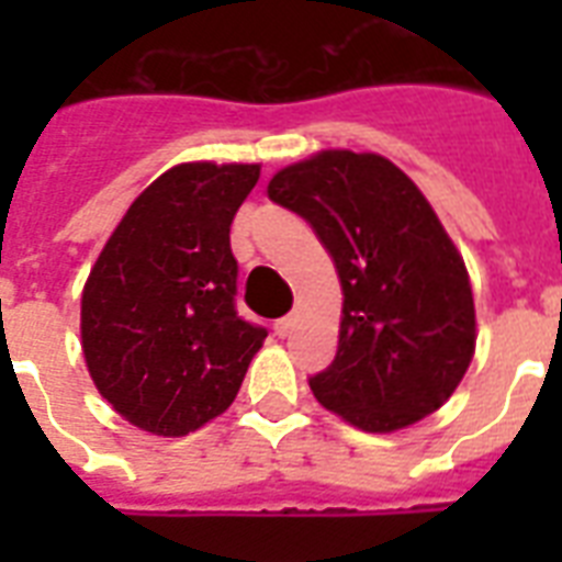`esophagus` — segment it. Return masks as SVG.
<instances>
[{
	"instance_id": "obj_1",
	"label": "esophagus",
	"mask_w": 562,
	"mask_h": 562,
	"mask_svg": "<svg viewBox=\"0 0 562 562\" xmlns=\"http://www.w3.org/2000/svg\"><path fill=\"white\" fill-rule=\"evenodd\" d=\"M273 333L280 335V338H289L294 333V317H280L277 324H273Z\"/></svg>"
}]
</instances>
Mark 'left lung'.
<instances>
[{"instance_id":"8db88e82","label":"left lung","mask_w":562,"mask_h":562,"mask_svg":"<svg viewBox=\"0 0 562 562\" xmlns=\"http://www.w3.org/2000/svg\"><path fill=\"white\" fill-rule=\"evenodd\" d=\"M268 198L306 218L329 250L344 308L317 402L361 431L437 411L475 352L463 259L414 180L379 154L321 151L273 175Z\"/></svg>"}]
</instances>
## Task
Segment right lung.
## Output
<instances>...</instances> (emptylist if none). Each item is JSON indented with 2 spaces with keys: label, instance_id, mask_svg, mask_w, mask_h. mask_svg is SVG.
Returning <instances> with one entry per match:
<instances>
[{
  "label": "right lung",
  "instance_id": "obj_1",
  "mask_svg": "<svg viewBox=\"0 0 562 562\" xmlns=\"http://www.w3.org/2000/svg\"><path fill=\"white\" fill-rule=\"evenodd\" d=\"M259 166L183 162L154 180L92 265L81 347L99 393L143 431L183 437L236 400L268 329L236 312L229 224Z\"/></svg>",
  "mask_w": 562,
  "mask_h": 562
}]
</instances>
